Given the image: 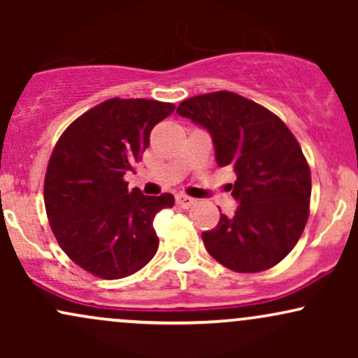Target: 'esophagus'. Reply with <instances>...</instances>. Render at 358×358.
<instances>
[{
	"instance_id": "esophagus-1",
	"label": "esophagus",
	"mask_w": 358,
	"mask_h": 358,
	"mask_svg": "<svg viewBox=\"0 0 358 358\" xmlns=\"http://www.w3.org/2000/svg\"><path fill=\"white\" fill-rule=\"evenodd\" d=\"M175 200H176V205L182 208H190L192 205H195V202H196L195 199H192V196H187V195H182V193H178Z\"/></svg>"
}]
</instances>
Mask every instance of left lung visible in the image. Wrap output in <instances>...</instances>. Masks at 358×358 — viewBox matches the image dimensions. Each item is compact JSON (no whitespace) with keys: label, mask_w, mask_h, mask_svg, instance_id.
I'll return each instance as SVG.
<instances>
[{"label":"left lung","mask_w":358,"mask_h":358,"mask_svg":"<svg viewBox=\"0 0 358 358\" xmlns=\"http://www.w3.org/2000/svg\"><path fill=\"white\" fill-rule=\"evenodd\" d=\"M176 113L208 131L217 165H231L237 176V210L220 213L217 227L202 234L205 249L237 273L276 266L310 215V166L296 138L271 110L227 90L190 97Z\"/></svg>","instance_id":"8db88e82"}]
</instances>
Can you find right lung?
<instances>
[{
    "label": "right lung",
    "mask_w": 358,
    "mask_h": 358,
    "mask_svg": "<svg viewBox=\"0 0 358 358\" xmlns=\"http://www.w3.org/2000/svg\"><path fill=\"white\" fill-rule=\"evenodd\" d=\"M173 110L170 102L109 99L77 117L53 148L43 185L48 222L62 250L94 276H131L158 250L155 215L175 196L129 192L124 175Z\"/></svg>",
    "instance_id": "1"
}]
</instances>
